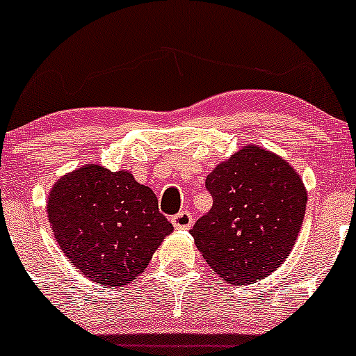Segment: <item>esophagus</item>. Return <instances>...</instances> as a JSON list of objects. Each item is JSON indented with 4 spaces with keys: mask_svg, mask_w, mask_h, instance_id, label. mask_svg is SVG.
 <instances>
[{
    "mask_svg": "<svg viewBox=\"0 0 356 356\" xmlns=\"http://www.w3.org/2000/svg\"><path fill=\"white\" fill-rule=\"evenodd\" d=\"M172 224H174V227L179 229V231H186V229H191L193 215L189 213L188 210L179 211L177 215H174V217H172Z\"/></svg>",
    "mask_w": 356,
    "mask_h": 356,
    "instance_id": "34e87169",
    "label": "esophagus"
}]
</instances>
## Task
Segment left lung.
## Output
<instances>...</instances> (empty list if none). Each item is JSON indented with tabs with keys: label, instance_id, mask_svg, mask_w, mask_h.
Instances as JSON below:
<instances>
[{
	"label": "left lung",
	"instance_id": "8db88e82",
	"mask_svg": "<svg viewBox=\"0 0 356 356\" xmlns=\"http://www.w3.org/2000/svg\"><path fill=\"white\" fill-rule=\"evenodd\" d=\"M213 207L191 236L207 264L231 284H251L277 270L296 243L307 210L298 172L260 146H245L204 182Z\"/></svg>",
	"mask_w": 356,
	"mask_h": 356
}]
</instances>
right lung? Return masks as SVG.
<instances>
[{
	"label": "right lung",
	"instance_id": "add662e5",
	"mask_svg": "<svg viewBox=\"0 0 356 356\" xmlns=\"http://www.w3.org/2000/svg\"><path fill=\"white\" fill-rule=\"evenodd\" d=\"M48 220L70 264L111 288L134 281L174 231L148 186L134 181L131 172L92 163L55 182Z\"/></svg>",
	"mask_w": 356,
	"mask_h": 356
}]
</instances>
